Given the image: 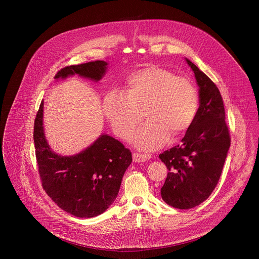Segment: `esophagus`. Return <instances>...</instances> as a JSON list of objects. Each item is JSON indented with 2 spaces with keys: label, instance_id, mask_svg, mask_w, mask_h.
<instances>
[{
  "label": "esophagus",
  "instance_id": "34e87169",
  "mask_svg": "<svg viewBox=\"0 0 259 259\" xmlns=\"http://www.w3.org/2000/svg\"><path fill=\"white\" fill-rule=\"evenodd\" d=\"M150 158H151L150 154L137 153V152L133 153V161L135 162H145V161H148Z\"/></svg>",
  "mask_w": 259,
  "mask_h": 259
}]
</instances>
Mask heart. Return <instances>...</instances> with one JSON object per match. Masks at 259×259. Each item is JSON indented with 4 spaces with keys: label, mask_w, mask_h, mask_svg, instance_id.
Returning a JSON list of instances; mask_svg holds the SVG:
<instances>
[{
    "label": "heart",
    "mask_w": 259,
    "mask_h": 259,
    "mask_svg": "<svg viewBox=\"0 0 259 259\" xmlns=\"http://www.w3.org/2000/svg\"><path fill=\"white\" fill-rule=\"evenodd\" d=\"M199 109L195 85L171 71L150 66L127 78L125 92L109 91L103 111L115 134L129 140L143 116L148 120L135 134V144L145 150L167 142L170 135L184 134L194 123ZM145 114H143V111Z\"/></svg>",
    "instance_id": "obj_1"
}]
</instances>
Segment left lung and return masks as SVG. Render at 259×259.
<instances>
[{
    "label": "left lung",
    "instance_id": "8db88e82",
    "mask_svg": "<svg viewBox=\"0 0 259 259\" xmlns=\"http://www.w3.org/2000/svg\"><path fill=\"white\" fill-rule=\"evenodd\" d=\"M199 86L200 106L182 143L159 155L168 169L161 188L170 206L190 209L205 201L216 187L230 146L222 97L217 86L190 60Z\"/></svg>",
    "mask_w": 259,
    "mask_h": 259
}]
</instances>
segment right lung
Here are the masks:
<instances>
[{
  "label": "right lung",
  "instance_id": "obj_1",
  "mask_svg": "<svg viewBox=\"0 0 259 259\" xmlns=\"http://www.w3.org/2000/svg\"><path fill=\"white\" fill-rule=\"evenodd\" d=\"M107 63L93 61L67 66L55 79L70 75L99 81ZM43 101L34 123V143L42 186L64 211L81 218L97 216L116 199L123 175L132 162L131 151L109 135H101L90 147L74 156L56 154L43 129Z\"/></svg>",
  "mask_w": 259,
  "mask_h": 259
}]
</instances>
